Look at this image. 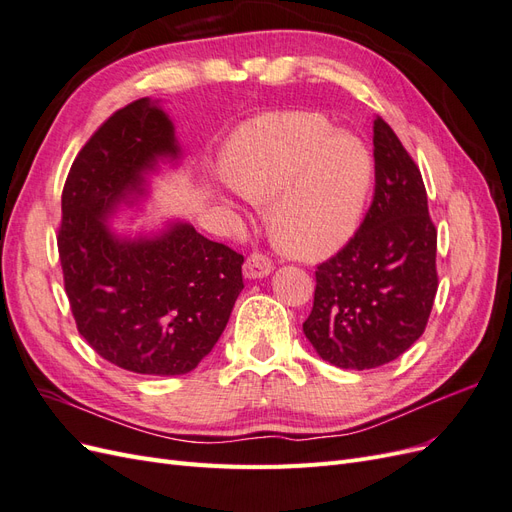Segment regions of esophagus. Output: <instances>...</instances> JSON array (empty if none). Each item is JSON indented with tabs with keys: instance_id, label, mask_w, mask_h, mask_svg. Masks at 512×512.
I'll use <instances>...</instances> for the list:
<instances>
[{
	"instance_id": "1",
	"label": "esophagus",
	"mask_w": 512,
	"mask_h": 512,
	"mask_svg": "<svg viewBox=\"0 0 512 512\" xmlns=\"http://www.w3.org/2000/svg\"><path fill=\"white\" fill-rule=\"evenodd\" d=\"M273 271V262L265 254H250L243 265V275L247 280H260V277H267Z\"/></svg>"
}]
</instances>
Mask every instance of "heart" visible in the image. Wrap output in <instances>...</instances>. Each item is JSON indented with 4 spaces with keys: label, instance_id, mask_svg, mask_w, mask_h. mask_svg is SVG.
I'll return each mask as SVG.
<instances>
[{
    "label": "heart",
    "instance_id": "heart-1",
    "mask_svg": "<svg viewBox=\"0 0 512 512\" xmlns=\"http://www.w3.org/2000/svg\"><path fill=\"white\" fill-rule=\"evenodd\" d=\"M224 175L247 203L267 207L284 252L318 260L354 237L374 185V158L359 136L316 113H271L226 145Z\"/></svg>",
    "mask_w": 512,
    "mask_h": 512
}]
</instances>
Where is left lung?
Instances as JSON below:
<instances>
[{
  "mask_svg": "<svg viewBox=\"0 0 512 512\" xmlns=\"http://www.w3.org/2000/svg\"><path fill=\"white\" fill-rule=\"evenodd\" d=\"M376 190L356 235L318 265L303 333L324 361L371 369L423 335L436 299L438 232L421 170L382 117L374 121Z\"/></svg>",
  "mask_w": 512,
  "mask_h": 512,
  "instance_id": "8db88e82",
  "label": "left lung"
}]
</instances>
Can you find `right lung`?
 <instances>
[{
  "label": "right lung",
  "instance_id": "1",
  "mask_svg": "<svg viewBox=\"0 0 512 512\" xmlns=\"http://www.w3.org/2000/svg\"><path fill=\"white\" fill-rule=\"evenodd\" d=\"M158 102L119 108L76 156L61 194L59 260L76 329L102 359L145 376L192 371L226 329L243 290V256L188 222L121 237L111 218L147 196L160 162H177Z\"/></svg>",
  "mask_w": 512,
  "mask_h": 512
}]
</instances>
